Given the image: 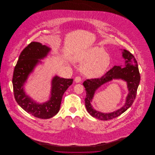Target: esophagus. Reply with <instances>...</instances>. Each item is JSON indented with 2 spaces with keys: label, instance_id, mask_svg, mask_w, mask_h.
<instances>
[{
  "label": "esophagus",
  "instance_id": "1",
  "mask_svg": "<svg viewBox=\"0 0 155 155\" xmlns=\"http://www.w3.org/2000/svg\"><path fill=\"white\" fill-rule=\"evenodd\" d=\"M74 81H75V82L76 83H79V82H80L81 81V77H76L75 78Z\"/></svg>",
  "mask_w": 155,
  "mask_h": 155
}]
</instances>
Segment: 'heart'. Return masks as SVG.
Returning a JSON list of instances; mask_svg holds the SVG:
<instances>
[{"label": "heart", "mask_w": 155, "mask_h": 155, "mask_svg": "<svg viewBox=\"0 0 155 155\" xmlns=\"http://www.w3.org/2000/svg\"><path fill=\"white\" fill-rule=\"evenodd\" d=\"M75 60L83 63L81 71L89 78H99L105 73L110 66L111 58L102 47L92 46L75 57Z\"/></svg>", "instance_id": "b5f03b06"}]
</instances>
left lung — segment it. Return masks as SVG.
Returning <instances> with one entry per match:
<instances>
[{
    "label": "left lung",
    "instance_id": "obj_1",
    "mask_svg": "<svg viewBox=\"0 0 155 155\" xmlns=\"http://www.w3.org/2000/svg\"><path fill=\"white\" fill-rule=\"evenodd\" d=\"M121 50L122 56L125 60L123 66H114L101 78L87 80L83 82L87 94L85 99L87 110L93 117L101 120H109L118 117L131 106L136 97L140 78L137 61L130 52L125 49ZM113 79H121L127 83L129 93L125 104L117 111L110 113L105 114L96 111L91 104L96 91Z\"/></svg>",
    "mask_w": 155,
    "mask_h": 155
}]
</instances>
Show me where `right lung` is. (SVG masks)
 Returning <instances> with one entry per match:
<instances>
[{"label":"right lung","instance_id":"right-lung-1","mask_svg":"<svg viewBox=\"0 0 155 155\" xmlns=\"http://www.w3.org/2000/svg\"><path fill=\"white\" fill-rule=\"evenodd\" d=\"M51 51V48L39 42L30 43L20 53L15 66L12 80L16 102L28 113L42 119L52 118L58 113L63 95L73 81V79L54 75L51 81L49 99L44 103L37 102L26 94L24 85L30 75L38 65L43 63L41 60L46 58Z\"/></svg>","mask_w":155,"mask_h":155}]
</instances>
